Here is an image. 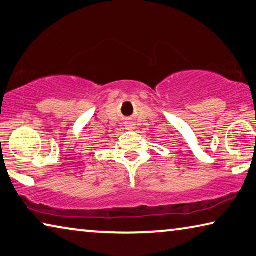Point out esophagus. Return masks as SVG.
<instances>
[{
  "label": "esophagus",
  "mask_w": 256,
  "mask_h": 256,
  "mask_svg": "<svg viewBox=\"0 0 256 256\" xmlns=\"http://www.w3.org/2000/svg\"><path fill=\"white\" fill-rule=\"evenodd\" d=\"M125 126H126V128H128V130L134 128H133V126H134V122L126 120V122H125Z\"/></svg>",
  "instance_id": "esophagus-1"
}]
</instances>
